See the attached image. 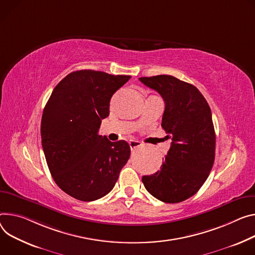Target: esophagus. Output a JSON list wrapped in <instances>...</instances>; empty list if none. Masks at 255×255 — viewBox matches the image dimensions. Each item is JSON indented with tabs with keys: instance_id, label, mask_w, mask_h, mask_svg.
Segmentation results:
<instances>
[{
	"instance_id": "esophagus-1",
	"label": "esophagus",
	"mask_w": 255,
	"mask_h": 255,
	"mask_svg": "<svg viewBox=\"0 0 255 255\" xmlns=\"http://www.w3.org/2000/svg\"><path fill=\"white\" fill-rule=\"evenodd\" d=\"M129 146H130L131 150H134L135 148L141 146V142H140V141H137V140H130Z\"/></svg>"
}]
</instances>
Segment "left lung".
<instances>
[{
	"mask_svg": "<svg viewBox=\"0 0 255 255\" xmlns=\"http://www.w3.org/2000/svg\"><path fill=\"white\" fill-rule=\"evenodd\" d=\"M139 80L163 98L161 127L172 139L160 170L142 177L144 187L163 202L184 201L200 189L214 165L216 133L211 108L194 85L174 76Z\"/></svg>",
	"mask_w": 255,
	"mask_h": 255,
	"instance_id": "8db88e82",
	"label": "left lung"
}]
</instances>
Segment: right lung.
<instances>
[{
    "label": "right lung",
    "instance_id": "right-lung-1",
    "mask_svg": "<svg viewBox=\"0 0 255 255\" xmlns=\"http://www.w3.org/2000/svg\"><path fill=\"white\" fill-rule=\"evenodd\" d=\"M131 76L79 70L54 88L42 113L41 145L58 186L81 201H94L115 186L130 157L125 140L99 134L113 95Z\"/></svg>",
    "mask_w": 255,
    "mask_h": 255
}]
</instances>
